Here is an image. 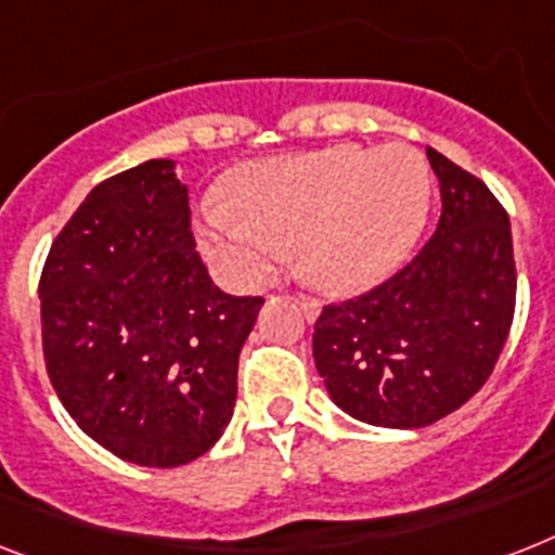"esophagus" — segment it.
I'll return each mask as SVG.
<instances>
[{
    "instance_id": "obj_1",
    "label": "esophagus",
    "mask_w": 555,
    "mask_h": 555,
    "mask_svg": "<svg viewBox=\"0 0 555 555\" xmlns=\"http://www.w3.org/2000/svg\"><path fill=\"white\" fill-rule=\"evenodd\" d=\"M293 305L299 308V313L305 319H308V322H317L319 313H322V308H319V301L308 299V296H296V299H293Z\"/></svg>"
}]
</instances>
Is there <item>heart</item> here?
Returning <instances> with one entry per match:
<instances>
[{"mask_svg":"<svg viewBox=\"0 0 555 555\" xmlns=\"http://www.w3.org/2000/svg\"><path fill=\"white\" fill-rule=\"evenodd\" d=\"M228 207H207L205 256L254 285L296 247L299 270L324 291H364L416 247L434 173L413 145H333L250 162L228 179Z\"/></svg>","mask_w":555,"mask_h":555,"instance_id":"obj_1","label":"heart"}]
</instances>
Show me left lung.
Here are the masks:
<instances>
[{
	"instance_id": "1",
	"label": "left lung",
	"mask_w": 555,
	"mask_h": 555,
	"mask_svg": "<svg viewBox=\"0 0 555 555\" xmlns=\"http://www.w3.org/2000/svg\"><path fill=\"white\" fill-rule=\"evenodd\" d=\"M439 179L434 238L376 291L327 305L313 359L333 404L364 425L413 430L479 393L516 308L511 219L488 184L427 147Z\"/></svg>"
}]
</instances>
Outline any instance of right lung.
I'll use <instances>...</instances> for the list:
<instances>
[{
    "label": "right lung",
    "instance_id": "1",
    "mask_svg": "<svg viewBox=\"0 0 555 555\" xmlns=\"http://www.w3.org/2000/svg\"><path fill=\"white\" fill-rule=\"evenodd\" d=\"M39 299L48 376L90 439L142 467L188 465L219 441L264 299L210 282L173 159L85 196L51 245Z\"/></svg>",
    "mask_w": 555,
    "mask_h": 555
}]
</instances>
